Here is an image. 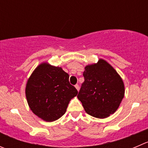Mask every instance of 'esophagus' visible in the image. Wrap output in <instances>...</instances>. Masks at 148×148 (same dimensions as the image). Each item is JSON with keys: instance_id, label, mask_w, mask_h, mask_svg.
I'll return each instance as SVG.
<instances>
[{"instance_id": "esophagus-1", "label": "esophagus", "mask_w": 148, "mask_h": 148, "mask_svg": "<svg viewBox=\"0 0 148 148\" xmlns=\"http://www.w3.org/2000/svg\"><path fill=\"white\" fill-rule=\"evenodd\" d=\"M75 87H76V89H77V90L79 91V84H76Z\"/></svg>"}]
</instances>
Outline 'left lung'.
<instances>
[{
	"label": "left lung",
	"mask_w": 148,
	"mask_h": 148,
	"mask_svg": "<svg viewBox=\"0 0 148 148\" xmlns=\"http://www.w3.org/2000/svg\"><path fill=\"white\" fill-rule=\"evenodd\" d=\"M79 100L87 114L105 119L116 112L124 96L122 79L108 62L100 59L97 64L87 65L83 72Z\"/></svg>",
	"instance_id": "8db88e82"
}]
</instances>
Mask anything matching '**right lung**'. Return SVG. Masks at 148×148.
<instances>
[{
    "label": "right lung",
    "instance_id": "obj_1",
    "mask_svg": "<svg viewBox=\"0 0 148 148\" xmlns=\"http://www.w3.org/2000/svg\"><path fill=\"white\" fill-rule=\"evenodd\" d=\"M69 79V75L61 67L40 64L26 85V97L32 111L49 122L61 118L71 99L78 93Z\"/></svg>",
    "mask_w": 148,
    "mask_h": 148
}]
</instances>
